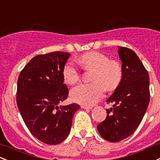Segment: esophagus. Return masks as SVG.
Returning a JSON list of instances; mask_svg holds the SVG:
<instances>
[{
  "mask_svg": "<svg viewBox=\"0 0 160 160\" xmlns=\"http://www.w3.org/2000/svg\"><path fill=\"white\" fill-rule=\"evenodd\" d=\"M80 107H81V108H83V109H91V108H92V107L84 106V105H82V106Z\"/></svg>",
  "mask_w": 160,
  "mask_h": 160,
  "instance_id": "34e87169",
  "label": "esophagus"
}]
</instances>
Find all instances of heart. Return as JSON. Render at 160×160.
Masks as SVG:
<instances>
[{"label": "heart", "instance_id": "1", "mask_svg": "<svg viewBox=\"0 0 160 160\" xmlns=\"http://www.w3.org/2000/svg\"><path fill=\"white\" fill-rule=\"evenodd\" d=\"M83 68L92 70L91 80L93 83H82L73 88L71 98L75 102L85 106H92L97 102L107 90L115 89L122 77V68L120 63L109 60L108 56L98 52L83 54L79 59ZM63 77L67 83L75 84L80 78V72L72 61L66 63L63 68Z\"/></svg>", "mask_w": 160, "mask_h": 160}]
</instances>
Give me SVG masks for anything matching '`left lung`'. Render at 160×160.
Listing matches in <instances>:
<instances>
[{"instance_id": "obj_1", "label": "left lung", "mask_w": 160, "mask_h": 160, "mask_svg": "<svg viewBox=\"0 0 160 160\" xmlns=\"http://www.w3.org/2000/svg\"><path fill=\"white\" fill-rule=\"evenodd\" d=\"M122 62V78L113 94L106 100L113 107L97 125L99 134L110 142H118L131 136L140 125L150 102V77L136 53L118 47Z\"/></svg>"}]
</instances>
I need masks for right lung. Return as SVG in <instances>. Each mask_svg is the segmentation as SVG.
I'll return each instance as SVG.
<instances>
[{"label":"right lung","mask_w":160,"mask_h":160,"mask_svg":"<svg viewBox=\"0 0 160 160\" xmlns=\"http://www.w3.org/2000/svg\"><path fill=\"white\" fill-rule=\"evenodd\" d=\"M71 54H38L24 67L17 81V103L31 134L46 144H58L69 134L80 106H60L68 96L62 71Z\"/></svg>","instance_id":"1"}]
</instances>
